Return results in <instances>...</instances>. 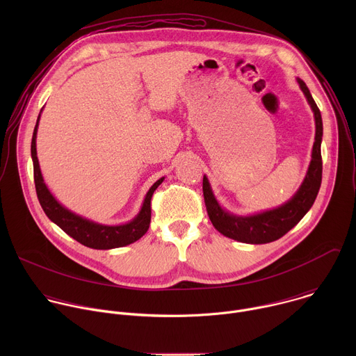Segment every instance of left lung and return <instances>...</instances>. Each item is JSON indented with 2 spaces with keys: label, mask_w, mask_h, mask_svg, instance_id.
<instances>
[{
  "label": "left lung",
  "mask_w": 356,
  "mask_h": 356,
  "mask_svg": "<svg viewBox=\"0 0 356 356\" xmlns=\"http://www.w3.org/2000/svg\"><path fill=\"white\" fill-rule=\"evenodd\" d=\"M309 104L314 111L316 118V142L313 146L312 163L301 187L296 195L279 209L265 211L250 217H236L224 211L213 195L209 180L202 179V195H204L209 217L218 232L239 242L246 243H268L282 238L287 234L314 204L323 179V159H321V139H323V120L321 113L310 94L306 83L297 80Z\"/></svg>",
  "instance_id": "left-lung-1"
}]
</instances>
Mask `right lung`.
I'll list each match as a JSON object with an SVG mask.
<instances>
[{
  "mask_svg": "<svg viewBox=\"0 0 356 356\" xmlns=\"http://www.w3.org/2000/svg\"><path fill=\"white\" fill-rule=\"evenodd\" d=\"M40 117V114H39ZM39 117L33 129L32 143H31V154L33 161V180H35V188L38 194V200L40 206L47 216L50 221H54L56 225H59L67 235H70L77 242L83 243L84 246L92 248V249H111V248H121L125 245H129L139 238H142L150 224V214L152 207L150 201L154 191L158 188V186L163 181V177L159 179L154 186H152L145 197L143 206L138 217L125 224V225H117V227H108V225H99L94 224L88 220H84L69 210H66L63 206L55 200V197L50 194L47 187L43 183L39 162L36 156V131H38V122Z\"/></svg>",
  "mask_w": 356,
  "mask_h": 356,
  "instance_id": "right-lung-1",
  "label": "right lung"
}]
</instances>
